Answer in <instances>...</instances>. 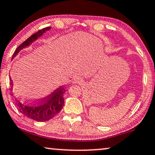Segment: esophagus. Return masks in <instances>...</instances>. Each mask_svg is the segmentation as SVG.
Segmentation results:
<instances>
[{"label": "esophagus", "mask_w": 155, "mask_h": 155, "mask_svg": "<svg viewBox=\"0 0 155 155\" xmlns=\"http://www.w3.org/2000/svg\"><path fill=\"white\" fill-rule=\"evenodd\" d=\"M72 82L74 84H81L83 83V80L81 78H79V77H75L74 79L72 80Z\"/></svg>", "instance_id": "1"}]
</instances>
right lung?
<instances>
[{
	"label": "right lung",
	"mask_w": 155,
	"mask_h": 155,
	"mask_svg": "<svg viewBox=\"0 0 155 155\" xmlns=\"http://www.w3.org/2000/svg\"><path fill=\"white\" fill-rule=\"evenodd\" d=\"M51 27H50L44 28L31 35L16 49L12 55V59L19 53V51L31 45L34 41H36L39 37L43 36L45 32L51 29ZM10 86H11L10 89L12 92V94L11 95L14 97L13 100H14L15 105L19 112L25 116L27 117L28 118L36 121H46L55 117L62 110L64 102V99L63 97V95L65 92L64 88L60 87L57 88L41 101L35 102V103H27L15 97L13 93V82L11 78L10 77Z\"/></svg>",
	"instance_id": "obj_1"
}]
</instances>
